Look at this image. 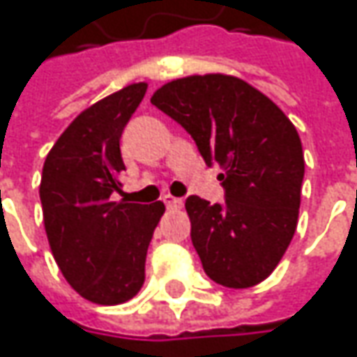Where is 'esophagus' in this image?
Returning a JSON list of instances; mask_svg holds the SVG:
<instances>
[{
	"mask_svg": "<svg viewBox=\"0 0 357 357\" xmlns=\"http://www.w3.org/2000/svg\"><path fill=\"white\" fill-rule=\"evenodd\" d=\"M163 204L167 206V209H179L183 206V199L174 197V195H165V197H163Z\"/></svg>",
	"mask_w": 357,
	"mask_h": 357,
	"instance_id": "esophagus-1",
	"label": "esophagus"
}]
</instances>
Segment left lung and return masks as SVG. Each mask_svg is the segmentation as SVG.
<instances>
[{
  "mask_svg": "<svg viewBox=\"0 0 357 357\" xmlns=\"http://www.w3.org/2000/svg\"><path fill=\"white\" fill-rule=\"evenodd\" d=\"M151 103L185 128L208 165L224 172V206L199 195L185 199L204 270L220 286H257L298 227L305 162L296 126L259 89L225 73L172 79Z\"/></svg>",
  "mask_w": 357,
  "mask_h": 357,
  "instance_id": "obj_1",
  "label": "left lung"
}]
</instances>
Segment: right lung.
<instances>
[{
  "mask_svg": "<svg viewBox=\"0 0 357 357\" xmlns=\"http://www.w3.org/2000/svg\"><path fill=\"white\" fill-rule=\"evenodd\" d=\"M139 82L96 101L57 137L39 183L43 225L57 268L82 298L128 302L146 282V256L165 206L112 202L126 169L119 137L142 103Z\"/></svg>",
  "mask_w": 357,
  "mask_h": 357,
  "instance_id": "add662e5",
  "label": "right lung"
}]
</instances>
